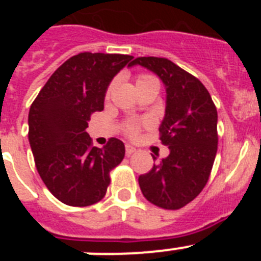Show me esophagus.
I'll return each instance as SVG.
<instances>
[{"label": "esophagus", "instance_id": "esophagus-1", "mask_svg": "<svg viewBox=\"0 0 261 261\" xmlns=\"http://www.w3.org/2000/svg\"><path fill=\"white\" fill-rule=\"evenodd\" d=\"M136 151V147H133L132 145H125V154L126 155H130V154H133Z\"/></svg>", "mask_w": 261, "mask_h": 261}]
</instances>
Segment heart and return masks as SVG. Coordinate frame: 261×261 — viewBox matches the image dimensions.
<instances>
[{"instance_id":"obj_1","label":"heart","mask_w":261,"mask_h":261,"mask_svg":"<svg viewBox=\"0 0 261 261\" xmlns=\"http://www.w3.org/2000/svg\"><path fill=\"white\" fill-rule=\"evenodd\" d=\"M150 81H155V78H153L151 75H140V77L137 78V81H136V85L137 86H141V85L146 84V82H150ZM111 90H112V86H110V89H108L107 91V95H110L111 94ZM138 132V125L137 124H128L126 125V133H128L129 136H136Z\"/></svg>"}]
</instances>
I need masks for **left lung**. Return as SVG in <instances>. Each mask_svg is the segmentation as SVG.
Segmentation results:
<instances>
[{
    "mask_svg": "<svg viewBox=\"0 0 261 261\" xmlns=\"http://www.w3.org/2000/svg\"><path fill=\"white\" fill-rule=\"evenodd\" d=\"M135 65L153 71L165 86L159 132L170 149L150 171L140 175L138 184L151 204L180 209L201 192L211 175L218 144L216 106L204 85L170 60L137 57L128 66Z\"/></svg>",
    "mask_w": 261,
    "mask_h": 261,
    "instance_id": "1",
    "label": "left lung"
}]
</instances>
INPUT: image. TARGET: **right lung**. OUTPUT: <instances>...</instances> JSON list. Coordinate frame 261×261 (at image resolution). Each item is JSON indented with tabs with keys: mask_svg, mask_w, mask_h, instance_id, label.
Instances as JSON below:
<instances>
[{
	"mask_svg": "<svg viewBox=\"0 0 261 261\" xmlns=\"http://www.w3.org/2000/svg\"><path fill=\"white\" fill-rule=\"evenodd\" d=\"M132 56L84 52L57 69L31 105L29 141L38 172L56 199L87 206L103 199L110 172L124 158L123 141L99 149L86 132L90 115L105 107L111 81Z\"/></svg>",
	"mask_w": 261,
	"mask_h": 261,
	"instance_id": "obj_1",
	"label": "right lung"
}]
</instances>
